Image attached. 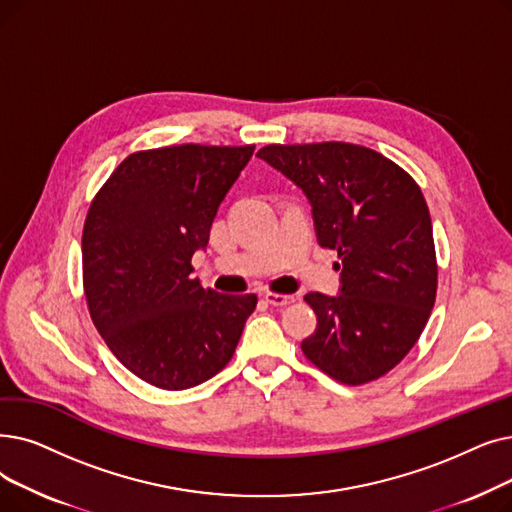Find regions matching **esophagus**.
<instances>
[{
  "instance_id": "obj_1",
  "label": "esophagus",
  "mask_w": 512,
  "mask_h": 512,
  "mask_svg": "<svg viewBox=\"0 0 512 512\" xmlns=\"http://www.w3.org/2000/svg\"><path fill=\"white\" fill-rule=\"evenodd\" d=\"M263 299L268 301L270 305H274V307H286V305L295 303V297H293V295H280V293H265Z\"/></svg>"
}]
</instances>
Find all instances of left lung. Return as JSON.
Returning a JSON list of instances; mask_svg holds the SVG:
<instances>
[{
    "mask_svg": "<svg viewBox=\"0 0 512 512\" xmlns=\"http://www.w3.org/2000/svg\"><path fill=\"white\" fill-rule=\"evenodd\" d=\"M257 157L303 190L320 247L341 259L339 295H305L318 316L305 358L345 385L379 379L406 358L435 303L425 196L402 167L358 144H270Z\"/></svg>",
    "mask_w": 512,
    "mask_h": 512,
    "instance_id": "left-lung-1",
    "label": "left lung"
}]
</instances>
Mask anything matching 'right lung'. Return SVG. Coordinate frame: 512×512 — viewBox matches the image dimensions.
Wrapping results in <instances>:
<instances>
[{"instance_id": "obj_1", "label": "right lung", "mask_w": 512, "mask_h": 512, "mask_svg": "<svg viewBox=\"0 0 512 512\" xmlns=\"http://www.w3.org/2000/svg\"><path fill=\"white\" fill-rule=\"evenodd\" d=\"M255 146L182 144L133 152L108 177L83 226V288L115 358L142 381L182 391L232 360L255 295L192 278V255Z\"/></svg>"}]
</instances>
